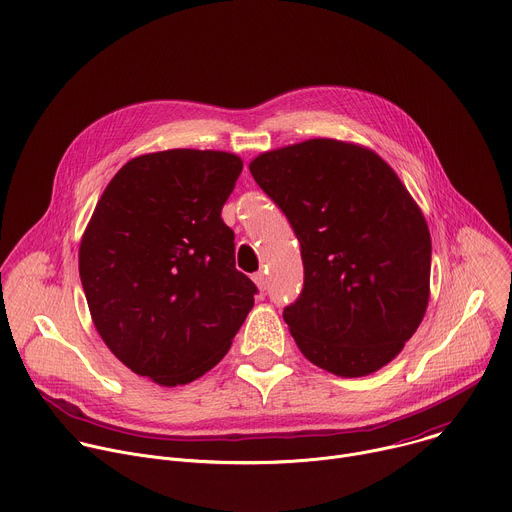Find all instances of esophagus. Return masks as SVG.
Wrapping results in <instances>:
<instances>
[{
  "mask_svg": "<svg viewBox=\"0 0 512 512\" xmlns=\"http://www.w3.org/2000/svg\"><path fill=\"white\" fill-rule=\"evenodd\" d=\"M253 281H255V285H257L261 291H265V289H267V285H269V281H267V275H265L263 271L255 273V275H253Z\"/></svg>",
  "mask_w": 512,
  "mask_h": 512,
  "instance_id": "1",
  "label": "esophagus"
}]
</instances>
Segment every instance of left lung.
Returning <instances> with one entry per match:
<instances>
[{"label": "left lung", "mask_w": 512, "mask_h": 512, "mask_svg": "<svg viewBox=\"0 0 512 512\" xmlns=\"http://www.w3.org/2000/svg\"><path fill=\"white\" fill-rule=\"evenodd\" d=\"M255 182L302 245L304 289L283 310L302 354L336 377H367L419 328L431 237L395 170L371 148L306 139L251 160Z\"/></svg>", "instance_id": "obj_1"}]
</instances>
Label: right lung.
Instances as JSON below:
<instances>
[{"mask_svg":"<svg viewBox=\"0 0 512 512\" xmlns=\"http://www.w3.org/2000/svg\"><path fill=\"white\" fill-rule=\"evenodd\" d=\"M241 170L231 152L141 154L111 178L83 233L93 324L127 369L160 387L216 367L255 304L221 218Z\"/></svg>","mask_w":512,"mask_h":512,"instance_id":"obj_1","label":"right lung"}]
</instances>
